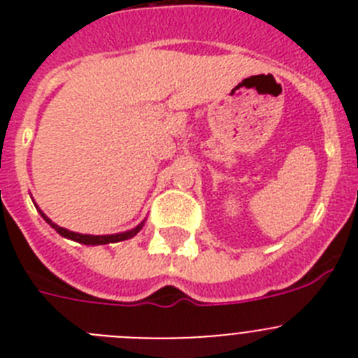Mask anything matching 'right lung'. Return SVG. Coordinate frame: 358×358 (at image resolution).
<instances>
[{
	"mask_svg": "<svg viewBox=\"0 0 358 358\" xmlns=\"http://www.w3.org/2000/svg\"><path fill=\"white\" fill-rule=\"evenodd\" d=\"M39 213H41V217H43L44 220H46V222H48L50 226H52L53 229L59 233V235L64 236V238L75 240V242H78V243H84V245H103V243H115V242H122V240H129V238H132L136 233H140V229L143 227V224H145V220H143V222L138 224L134 229L125 231V233H118V235H82V233H75V231L64 229V227L53 224L52 220H50V218L46 217V215H44L41 210H39Z\"/></svg>",
	"mask_w": 358,
	"mask_h": 358,
	"instance_id": "1",
	"label": "right lung"
}]
</instances>
